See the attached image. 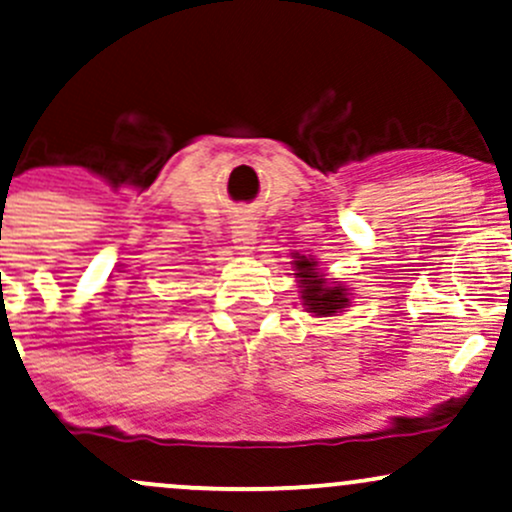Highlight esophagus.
Here are the masks:
<instances>
[{
	"mask_svg": "<svg viewBox=\"0 0 512 512\" xmlns=\"http://www.w3.org/2000/svg\"><path fill=\"white\" fill-rule=\"evenodd\" d=\"M231 233H233V243H236V248L240 252L252 250V245H255L257 240V226L250 216H238V219L233 221Z\"/></svg>",
	"mask_w": 512,
	"mask_h": 512,
	"instance_id": "esophagus-1",
	"label": "esophagus"
}]
</instances>
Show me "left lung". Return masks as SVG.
<instances>
[{
	"label": "left lung",
	"instance_id": "obj_1",
	"mask_svg": "<svg viewBox=\"0 0 512 512\" xmlns=\"http://www.w3.org/2000/svg\"><path fill=\"white\" fill-rule=\"evenodd\" d=\"M296 276L298 284H301V298L308 313L327 317L334 313H342L349 305L346 298V289L342 284H330L325 279V274L317 272V262L308 260V257H296Z\"/></svg>",
	"mask_w": 512,
	"mask_h": 512
}]
</instances>
